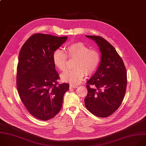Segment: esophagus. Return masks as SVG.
Segmentation results:
<instances>
[{"instance_id":"obj_1","label":"esophagus","mask_w":146,"mask_h":146,"mask_svg":"<svg viewBox=\"0 0 146 146\" xmlns=\"http://www.w3.org/2000/svg\"><path fill=\"white\" fill-rule=\"evenodd\" d=\"M78 86H76V85H72V84H70V89H75V88H76Z\"/></svg>"}]
</instances>
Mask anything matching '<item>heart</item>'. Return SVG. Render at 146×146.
<instances>
[{
	"label": "heart",
	"instance_id": "1",
	"mask_svg": "<svg viewBox=\"0 0 146 146\" xmlns=\"http://www.w3.org/2000/svg\"><path fill=\"white\" fill-rule=\"evenodd\" d=\"M66 53L60 49H56L53 54L54 65L61 71L66 69V63L68 56L70 59H76L74 68L75 69L64 72L61 75L63 80L72 84L81 83L86 75L93 74L100 63V53L90 48L82 42H77L66 46Z\"/></svg>",
	"mask_w": 146,
	"mask_h": 146
}]
</instances>
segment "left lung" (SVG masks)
<instances>
[{
	"instance_id": "1",
	"label": "left lung",
	"mask_w": 146,
	"mask_h": 146,
	"mask_svg": "<svg viewBox=\"0 0 146 146\" xmlns=\"http://www.w3.org/2000/svg\"><path fill=\"white\" fill-rule=\"evenodd\" d=\"M96 42L101 52V62L87 82L86 108L100 117L112 114L121 104L127 84L126 68L115 48L100 36H86Z\"/></svg>"
}]
</instances>
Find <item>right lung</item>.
Masks as SVG:
<instances>
[{
    "label": "right lung",
    "instance_id": "add662e5",
    "mask_svg": "<svg viewBox=\"0 0 146 146\" xmlns=\"http://www.w3.org/2000/svg\"><path fill=\"white\" fill-rule=\"evenodd\" d=\"M67 37L37 33L32 35L21 49L17 66V87L19 97L36 118L46 121L62 108L69 84H58L59 74L53 61L54 50Z\"/></svg>",
    "mask_w": 146,
    "mask_h": 146
}]
</instances>
